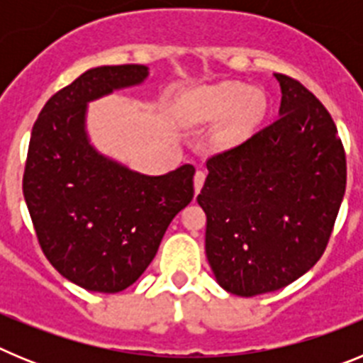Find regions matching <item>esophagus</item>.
<instances>
[{
    "label": "esophagus",
    "mask_w": 363,
    "mask_h": 363,
    "mask_svg": "<svg viewBox=\"0 0 363 363\" xmlns=\"http://www.w3.org/2000/svg\"><path fill=\"white\" fill-rule=\"evenodd\" d=\"M203 182H205V172L203 171H198L194 174V192H200L201 187H203Z\"/></svg>",
    "instance_id": "1"
}]
</instances>
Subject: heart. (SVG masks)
Wrapping results in <instances>:
<instances>
[{"label":"heart","instance_id":"b5f03b06","mask_svg":"<svg viewBox=\"0 0 363 363\" xmlns=\"http://www.w3.org/2000/svg\"><path fill=\"white\" fill-rule=\"evenodd\" d=\"M236 83L201 86L185 98L184 118L187 123H211L220 118L214 140L220 145H234L251 133L264 112V99L255 92L243 96Z\"/></svg>","mask_w":363,"mask_h":363}]
</instances>
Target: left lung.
Instances as JSON below:
<instances>
[{"mask_svg":"<svg viewBox=\"0 0 363 363\" xmlns=\"http://www.w3.org/2000/svg\"><path fill=\"white\" fill-rule=\"evenodd\" d=\"M280 118L207 160L198 194L205 252L236 296L272 293L306 274L325 251L347 184L331 114L296 79L274 74Z\"/></svg>","mask_w":363,"mask_h":363,"instance_id":"8db88e82","label":"left lung"}]
</instances>
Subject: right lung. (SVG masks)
Segmentation results:
<instances>
[{
	"label": "right lung",
	"instance_id": "right-lung-1",
	"mask_svg": "<svg viewBox=\"0 0 363 363\" xmlns=\"http://www.w3.org/2000/svg\"><path fill=\"white\" fill-rule=\"evenodd\" d=\"M149 76L145 65L86 70L41 108L32 127L23 196L41 251L62 277L94 293L133 285L194 196V167L147 176L99 154L86 104Z\"/></svg>",
	"mask_w": 363,
	"mask_h": 363
}]
</instances>
